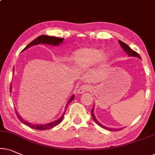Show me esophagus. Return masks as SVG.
<instances>
[{
    "mask_svg": "<svg viewBox=\"0 0 155 155\" xmlns=\"http://www.w3.org/2000/svg\"><path fill=\"white\" fill-rule=\"evenodd\" d=\"M91 90V87L89 85L85 84V85H83L79 87V88L77 90V92L78 93H84L85 92H87L90 91Z\"/></svg>",
    "mask_w": 155,
    "mask_h": 155,
    "instance_id": "esophagus-1",
    "label": "esophagus"
}]
</instances>
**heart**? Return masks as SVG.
I'll list each match as a JSON object with an SVG mask.
<instances>
[{"mask_svg":"<svg viewBox=\"0 0 155 155\" xmlns=\"http://www.w3.org/2000/svg\"><path fill=\"white\" fill-rule=\"evenodd\" d=\"M107 57L102 54L100 49L96 48H81L74 53L71 58L72 65L76 68L84 70L91 68L101 60L105 61Z\"/></svg>","mask_w":155,"mask_h":155,"instance_id":"b5f03b06","label":"heart"}]
</instances>
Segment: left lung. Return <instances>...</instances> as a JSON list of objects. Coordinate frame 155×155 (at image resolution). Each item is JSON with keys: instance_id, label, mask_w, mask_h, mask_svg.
I'll use <instances>...</instances> for the list:
<instances>
[{"instance_id": "8db88e82", "label": "left lung", "mask_w": 155, "mask_h": 155, "mask_svg": "<svg viewBox=\"0 0 155 155\" xmlns=\"http://www.w3.org/2000/svg\"><path fill=\"white\" fill-rule=\"evenodd\" d=\"M118 41H119V43L122 47V48H123V50L124 51H125L126 54H127L128 55H129V56H132V57H137V58H140V59L141 58H140V56L139 55V54H138L137 52H136L134 50L131 49V48L129 47L127 45H126L125 43H124L123 41H122L120 40H118ZM94 105L93 106V108H92V110H91V115H92V117L94 120V122H95L99 126H100L101 127H102V128L105 129H108V130L111 131H119L120 129H114V128H110V127L109 128V127H106V126H104L103 124H101L100 122H99L97 120L96 117L94 116Z\"/></svg>"}]
</instances>
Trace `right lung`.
<instances>
[{"instance_id": "add662e5", "label": "right lung", "mask_w": 155, "mask_h": 155, "mask_svg": "<svg viewBox=\"0 0 155 155\" xmlns=\"http://www.w3.org/2000/svg\"><path fill=\"white\" fill-rule=\"evenodd\" d=\"M63 40H64V38H56V37H52V36H48V35H40V36L38 37V38H37L36 39H35L33 41H32L31 43H29L28 45L26 47H25L24 49H23V51L26 50L27 48H28L31 47H33V46L37 45H40V44H45V45L58 46V45H61V44L63 41ZM13 71H14V69H13ZM10 89H12V85H10ZM74 98V94H73V95L71 97L70 100L68 101V103H67V104L65 106V108H64V111L63 114V115H61V117H60L58 120H57L54 121L52 122H50V123H48V124H32V123H31V122H27V121L23 119L22 117L20 116L19 114H18L17 110H15V113L17 115L18 119L22 123L26 124V126H28L29 127L33 128V129H39V130H47V129H51L53 127H54L57 126L58 124L61 123L62 120H63L64 114H65L66 109L68 107L69 104H70L71 101L73 100Z\"/></svg>"}]
</instances>
